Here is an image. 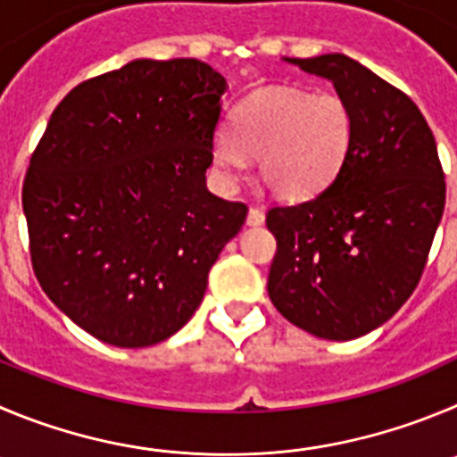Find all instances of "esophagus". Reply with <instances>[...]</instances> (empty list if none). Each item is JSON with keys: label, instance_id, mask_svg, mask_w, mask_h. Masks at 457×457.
Returning a JSON list of instances; mask_svg holds the SVG:
<instances>
[{"label": "esophagus", "instance_id": "obj_1", "mask_svg": "<svg viewBox=\"0 0 457 457\" xmlns=\"http://www.w3.org/2000/svg\"><path fill=\"white\" fill-rule=\"evenodd\" d=\"M263 219H266V214H263L262 209H259V207H250L248 219H245V223L253 225V228H257V225L263 223Z\"/></svg>", "mask_w": 457, "mask_h": 457}]
</instances>
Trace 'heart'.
I'll list each match as a JSON object with an SVG mask.
<instances>
[{"label": "heart", "mask_w": 457, "mask_h": 457, "mask_svg": "<svg viewBox=\"0 0 457 457\" xmlns=\"http://www.w3.org/2000/svg\"><path fill=\"white\" fill-rule=\"evenodd\" d=\"M352 142L353 119L338 94L266 87L232 114L228 137L212 148V166L232 187L245 173V155L257 157V173L270 194L304 200L338 176Z\"/></svg>", "instance_id": "obj_1"}]
</instances>
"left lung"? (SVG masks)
Masks as SVG:
<instances>
[{"instance_id": "left-lung-1", "label": "left lung", "mask_w": 457, "mask_h": 457, "mask_svg": "<svg viewBox=\"0 0 457 457\" xmlns=\"http://www.w3.org/2000/svg\"><path fill=\"white\" fill-rule=\"evenodd\" d=\"M291 62L334 83L353 142L327 189L268 209L277 238L268 295L300 329L352 340L390 320L420 284L445 212V170L433 130L402 89L343 54Z\"/></svg>"}]
</instances>
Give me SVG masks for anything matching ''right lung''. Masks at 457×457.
Here are the masks:
<instances>
[{
	"label": "right lung",
	"instance_id": "add662e5",
	"mask_svg": "<svg viewBox=\"0 0 457 457\" xmlns=\"http://www.w3.org/2000/svg\"><path fill=\"white\" fill-rule=\"evenodd\" d=\"M228 83L195 58L132 61L76 85L29 162L22 207L42 291L114 347L189 322L248 204L204 185Z\"/></svg>",
	"mask_w": 457,
	"mask_h": 457
}]
</instances>
